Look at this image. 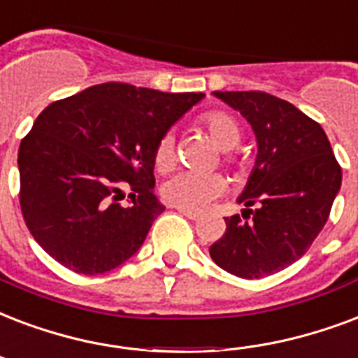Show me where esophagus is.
Segmentation results:
<instances>
[{"label": "esophagus", "instance_id": "34e87169", "mask_svg": "<svg viewBox=\"0 0 358 358\" xmlns=\"http://www.w3.org/2000/svg\"><path fill=\"white\" fill-rule=\"evenodd\" d=\"M178 212L182 215H185L187 220H191V222H199V220H201V214H197V212H189V210L184 208H178Z\"/></svg>", "mask_w": 358, "mask_h": 358}]
</instances>
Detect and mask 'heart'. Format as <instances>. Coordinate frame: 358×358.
I'll return each mask as SVG.
<instances>
[{
	"mask_svg": "<svg viewBox=\"0 0 358 358\" xmlns=\"http://www.w3.org/2000/svg\"><path fill=\"white\" fill-rule=\"evenodd\" d=\"M203 125L208 131L210 138L220 150L236 148L242 141V131L233 116L222 110H212L203 116ZM174 161V141L173 135L167 133L157 141L154 148V165L157 171H167ZM225 178L220 174H197L182 173L173 174L161 187V195L165 203L173 204L176 208L201 212L212 201L222 197L225 193Z\"/></svg>",
	"mask_w": 358,
	"mask_h": 358,
	"instance_id": "obj_1",
	"label": "heart"
}]
</instances>
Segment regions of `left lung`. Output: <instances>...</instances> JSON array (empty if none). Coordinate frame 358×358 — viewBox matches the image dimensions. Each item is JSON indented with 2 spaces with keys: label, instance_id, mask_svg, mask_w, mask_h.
<instances>
[{
  "label": "left lung",
  "instance_id": "1",
  "mask_svg": "<svg viewBox=\"0 0 358 358\" xmlns=\"http://www.w3.org/2000/svg\"><path fill=\"white\" fill-rule=\"evenodd\" d=\"M252 125L257 159L227 231L210 245L217 266L245 280L276 274L310 250L329 220L342 169L323 127L287 101L264 92H214ZM253 203L258 208L251 210Z\"/></svg>",
  "mask_w": 358,
  "mask_h": 358
}]
</instances>
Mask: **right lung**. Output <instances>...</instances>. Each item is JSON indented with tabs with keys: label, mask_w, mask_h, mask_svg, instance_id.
<instances>
[{
	"label": "right lung",
	"mask_w": 358,
	"mask_h": 358,
	"mask_svg": "<svg viewBox=\"0 0 358 358\" xmlns=\"http://www.w3.org/2000/svg\"><path fill=\"white\" fill-rule=\"evenodd\" d=\"M203 97L105 82L46 106L18 150L20 208L37 244L86 276L133 257L165 210L155 144Z\"/></svg>",
	"instance_id": "1"
}]
</instances>
